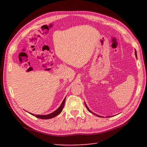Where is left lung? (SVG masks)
<instances>
[{
  "mask_svg": "<svg viewBox=\"0 0 147 147\" xmlns=\"http://www.w3.org/2000/svg\"><path fill=\"white\" fill-rule=\"evenodd\" d=\"M135 56H136V57H137V55H136V50H135ZM85 106H86V109H88V111H89V112H91V113H92V114H95V115H96V116H98V117H102V116H100V115H97V114H95V113H93V112H92L91 111H90V109H89V108L88 107V106H87L86 105V103L85 102Z\"/></svg>",
  "mask_w": 147,
  "mask_h": 147,
  "instance_id": "1",
  "label": "left lung"
}]
</instances>
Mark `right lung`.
Listing matches in <instances>:
<instances>
[{
    "label": "right lung",
    "instance_id": "obj_1",
    "mask_svg": "<svg viewBox=\"0 0 147 147\" xmlns=\"http://www.w3.org/2000/svg\"><path fill=\"white\" fill-rule=\"evenodd\" d=\"M65 98H66V97H65V98L63 100V101H62L61 105H60V107H59L57 109V110L55 111L54 112H52V113L47 114V115H35V117H38L39 119H51V118H53V117H54L55 116H57V115H59V114L61 113V112L62 111V109H63V108H64ZM31 114L34 115L33 114Z\"/></svg>",
    "mask_w": 147,
    "mask_h": 147
}]
</instances>
